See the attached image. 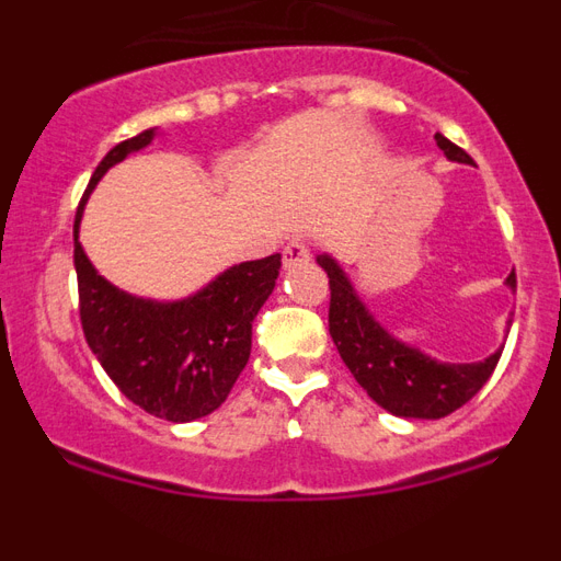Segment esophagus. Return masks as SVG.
Returning <instances> with one entry per match:
<instances>
[{
    "label": "esophagus",
    "instance_id": "34e87169",
    "mask_svg": "<svg viewBox=\"0 0 561 561\" xmlns=\"http://www.w3.org/2000/svg\"><path fill=\"white\" fill-rule=\"evenodd\" d=\"M311 257L309 247L304 244V241H289V244L284 247V266L286 270H295V266L306 264Z\"/></svg>",
    "mask_w": 561,
    "mask_h": 561
}]
</instances>
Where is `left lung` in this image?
I'll return each instance as SVG.
<instances>
[{"label": "left lung", "instance_id": "obj_1", "mask_svg": "<svg viewBox=\"0 0 561 561\" xmlns=\"http://www.w3.org/2000/svg\"><path fill=\"white\" fill-rule=\"evenodd\" d=\"M435 142L447 153V160L472 165V157L455 142H449L444 134H435ZM317 264L325 270L331 286V340L354 379L388 413L399 415V419H444L463 408L497 368L503 348L489 354L483 362L433 359L410 342L390 334L370 314L334 255L323 252V255H317ZM505 286L508 289L517 286L514 272L505 277Z\"/></svg>", "mask_w": 561, "mask_h": 561}]
</instances>
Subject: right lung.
I'll list each match as a JSON object with an SVG mask.
<instances>
[{
    "instance_id": "add662e5",
    "label": "right lung",
    "mask_w": 561,
    "mask_h": 561,
    "mask_svg": "<svg viewBox=\"0 0 561 561\" xmlns=\"http://www.w3.org/2000/svg\"><path fill=\"white\" fill-rule=\"evenodd\" d=\"M157 128L123 140L95 168L76 213V272L89 348L128 401L157 419L196 421L221 408L252 348V320L272 295L280 255L244 261L182 300H151L108 284L78 241L89 193Z\"/></svg>"
}]
</instances>
